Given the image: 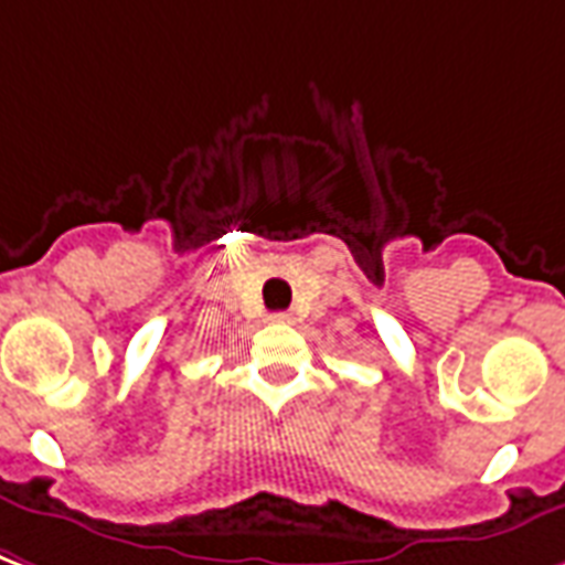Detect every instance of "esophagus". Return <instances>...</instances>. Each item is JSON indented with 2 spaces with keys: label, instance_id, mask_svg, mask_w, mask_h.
<instances>
[{
  "label": "esophagus",
  "instance_id": "1",
  "mask_svg": "<svg viewBox=\"0 0 565 565\" xmlns=\"http://www.w3.org/2000/svg\"><path fill=\"white\" fill-rule=\"evenodd\" d=\"M273 320H278V322H284V320H287V313H275V317H273Z\"/></svg>",
  "mask_w": 565,
  "mask_h": 565
}]
</instances>
